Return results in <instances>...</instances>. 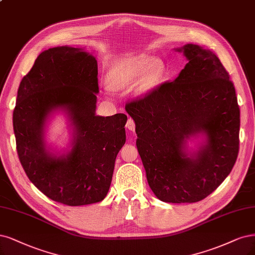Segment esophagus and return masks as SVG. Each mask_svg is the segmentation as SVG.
I'll use <instances>...</instances> for the list:
<instances>
[{"label": "esophagus", "mask_w": 255, "mask_h": 255, "mask_svg": "<svg viewBox=\"0 0 255 255\" xmlns=\"http://www.w3.org/2000/svg\"><path fill=\"white\" fill-rule=\"evenodd\" d=\"M126 127H127L128 129H129V130H131V131H134V130H135V128H136L135 121H134L133 119H131V118H128V121H127Z\"/></svg>", "instance_id": "obj_1"}]
</instances>
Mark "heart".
Returning a JSON list of instances; mask_svg holds the SVG:
<instances>
[{
	"mask_svg": "<svg viewBox=\"0 0 255 255\" xmlns=\"http://www.w3.org/2000/svg\"><path fill=\"white\" fill-rule=\"evenodd\" d=\"M164 75L165 64L161 59L140 55L115 61L109 69L107 80L113 90L126 89L136 82L134 95L142 97L160 84Z\"/></svg>",
	"mask_w": 255,
	"mask_h": 255,
	"instance_id": "heart-1",
	"label": "heart"
}]
</instances>
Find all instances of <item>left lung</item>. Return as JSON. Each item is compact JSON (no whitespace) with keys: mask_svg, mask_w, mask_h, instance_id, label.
<instances>
[{"mask_svg":"<svg viewBox=\"0 0 255 255\" xmlns=\"http://www.w3.org/2000/svg\"><path fill=\"white\" fill-rule=\"evenodd\" d=\"M188 63L172 82L127 104L146 179L164 203H196L217 189L239 154L240 108L229 74L213 51L186 44ZM201 137L196 150L187 145Z\"/></svg>","mask_w":255,"mask_h":255,"instance_id":"left-lung-1","label":"left lung"}]
</instances>
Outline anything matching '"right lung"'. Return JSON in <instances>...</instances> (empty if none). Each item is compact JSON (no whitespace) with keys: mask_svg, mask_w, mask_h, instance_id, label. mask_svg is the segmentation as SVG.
I'll return each mask as SVG.
<instances>
[{"mask_svg":"<svg viewBox=\"0 0 255 255\" xmlns=\"http://www.w3.org/2000/svg\"><path fill=\"white\" fill-rule=\"evenodd\" d=\"M97 75L96 57L83 48L52 47L41 52L17 90L12 121L20 162L44 195L67 206L105 198L126 143L127 115H96ZM58 111L71 129V141L62 151L45 139L48 122Z\"/></svg>","mask_w":255,"mask_h":255,"instance_id":"add662e5","label":"right lung"}]
</instances>
